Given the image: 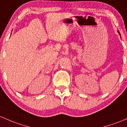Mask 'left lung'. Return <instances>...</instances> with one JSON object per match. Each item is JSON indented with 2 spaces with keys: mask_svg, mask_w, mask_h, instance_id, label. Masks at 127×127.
<instances>
[{
  "mask_svg": "<svg viewBox=\"0 0 127 127\" xmlns=\"http://www.w3.org/2000/svg\"><path fill=\"white\" fill-rule=\"evenodd\" d=\"M118 33H119V35H120V33H119V31H118Z\"/></svg>",
  "mask_w": 127,
  "mask_h": 127,
  "instance_id": "8db88e82",
  "label": "left lung"
}]
</instances>
